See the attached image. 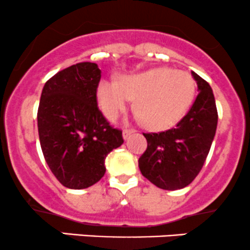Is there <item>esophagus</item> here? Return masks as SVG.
Listing matches in <instances>:
<instances>
[{"label":"esophagus","instance_id":"esophagus-1","mask_svg":"<svg viewBox=\"0 0 250 250\" xmlns=\"http://www.w3.org/2000/svg\"><path fill=\"white\" fill-rule=\"evenodd\" d=\"M134 133H135V130L134 129H125L123 130V139L127 140L131 135V134H134Z\"/></svg>","mask_w":250,"mask_h":250}]
</instances>
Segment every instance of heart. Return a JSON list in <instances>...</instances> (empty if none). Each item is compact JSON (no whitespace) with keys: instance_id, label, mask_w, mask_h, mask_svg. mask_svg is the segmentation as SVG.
I'll return each mask as SVG.
<instances>
[{"instance_id":"1","label":"heart","mask_w":250,"mask_h":250,"mask_svg":"<svg viewBox=\"0 0 250 250\" xmlns=\"http://www.w3.org/2000/svg\"><path fill=\"white\" fill-rule=\"evenodd\" d=\"M196 96V82L186 71L154 67L119 82L102 81L97 101L108 120H116L135 101V110L152 130L174 127L190 110Z\"/></svg>"}]
</instances>
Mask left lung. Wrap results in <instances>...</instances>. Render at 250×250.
<instances>
[{"mask_svg":"<svg viewBox=\"0 0 250 250\" xmlns=\"http://www.w3.org/2000/svg\"><path fill=\"white\" fill-rule=\"evenodd\" d=\"M199 94L174 128L144 133L147 149L139 159L142 175L163 190H179L193 182L205 163L217 128V108L211 86L192 71Z\"/></svg>","mask_w":250,"mask_h":250,"instance_id":"8db88e82","label":"left lung"}]
</instances>
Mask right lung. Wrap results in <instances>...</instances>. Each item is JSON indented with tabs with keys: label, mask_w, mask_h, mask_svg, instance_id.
<instances>
[{
	"label": "right lung",
	"mask_w": 250,
	"mask_h": 250,
	"mask_svg": "<svg viewBox=\"0 0 250 250\" xmlns=\"http://www.w3.org/2000/svg\"><path fill=\"white\" fill-rule=\"evenodd\" d=\"M101 70L78 62L49 78L41 92L38 130L49 169L65 188L82 190L100 182L104 160L123 144L97 106Z\"/></svg>",
	"instance_id": "add662e5"
}]
</instances>
